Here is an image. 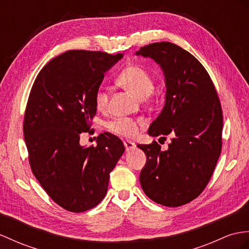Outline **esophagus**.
<instances>
[{"label":"esophagus","instance_id":"esophagus-1","mask_svg":"<svg viewBox=\"0 0 249 249\" xmlns=\"http://www.w3.org/2000/svg\"><path fill=\"white\" fill-rule=\"evenodd\" d=\"M124 144L125 151H131V150L136 148V144L133 142H131V141H124Z\"/></svg>","mask_w":249,"mask_h":249}]
</instances>
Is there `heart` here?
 <instances>
[{"instance_id": "obj_1", "label": "heart", "mask_w": 249, "mask_h": 249, "mask_svg": "<svg viewBox=\"0 0 249 249\" xmlns=\"http://www.w3.org/2000/svg\"><path fill=\"white\" fill-rule=\"evenodd\" d=\"M117 82L138 98L149 96L154 89V79L149 71L139 64H130L121 71ZM108 105V94L107 89L100 87L95 93V107L98 111H105ZM145 123L143 120L132 118H116L107 124V129L112 133L123 137H134L141 126Z\"/></svg>"}]
</instances>
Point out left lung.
Returning a JSON list of instances; mask_svg holds the SVG:
<instances>
[{"label": "left lung", "instance_id": "left-lung-1", "mask_svg": "<svg viewBox=\"0 0 249 249\" xmlns=\"http://www.w3.org/2000/svg\"><path fill=\"white\" fill-rule=\"evenodd\" d=\"M136 54L153 59L166 79V102L151 124L149 135L166 141L138 144L147 162L139 181L157 204L178 207L196 198L207 186L222 150L223 113L207 71L190 53L170 42L141 47Z\"/></svg>", "mask_w": 249, "mask_h": 249}]
</instances>
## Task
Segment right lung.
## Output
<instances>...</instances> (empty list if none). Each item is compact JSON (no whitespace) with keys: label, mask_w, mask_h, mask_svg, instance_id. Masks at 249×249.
<instances>
[{"label":"right lung","mask_w":249,"mask_h":249,"mask_svg":"<svg viewBox=\"0 0 249 249\" xmlns=\"http://www.w3.org/2000/svg\"><path fill=\"white\" fill-rule=\"evenodd\" d=\"M123 53L69 51L40 71L24 115V138L36 178L54 203L71 212L94 208L107 195L110 173L124 152L111 133L96 147L79 143L96 114L95 93Z\"/></svg>","instance_id":"right-lung-1"}]
</instances>
